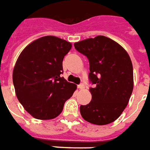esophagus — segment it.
I'll return each mask as SVG.
<instances>
[{"mask_svg":"<svg viewBox=\"0 0 150 150\" xmlns=\"http://www.w3.org/2000/svg\"><path fill=\"white\" fill-rule=\"evenodd\" d=\"M78 88H79V89H80V90H83V89H84V88H85V86L83 85V83H81V84H79V85H78Z\"/></svg>","mask_w":150,"mask_h":150,"instance_id":"esophagus-1","label":"esophagus"}]
</instances>
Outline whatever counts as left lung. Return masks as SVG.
<instances>
[{
  "instance_id": "left-lung-1",
  "label": "left lung",
  "mask_w": 150,
  "mask_h": 150,
  "mask_svg": "<svg viewBox=\"0 0 150 150\" xmlns=\"http://www.w3.org/2000/svg\"><path fill=\"white\" fill-rule=\"evenodd\" d=\"M75 50L87 57L92 100L80 106V113L89 123L106 125L119 118L133 91V66L120 45L105 36L80 41Z\"/></svg>"
}]
</instances>
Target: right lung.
<instances>
[{
    "label": "right lung",
    "mask_w": 150,
    "mask_h": 150,
    "mask_svg": "<svg viewBox=\"0 0 150 150\" xmlns=\"http://www.w3.org/2000/svg\"><path fill=\"white\" fill-rule=\"evenodd\" d=\"M71 49L70 42L45 36L28 45L19 55L12 75L16 94L34 118H56L76 90V85L61 77L63 60Z\"/></svg>",
    "instance_id": "right-lung-1"
}]
</instances>
